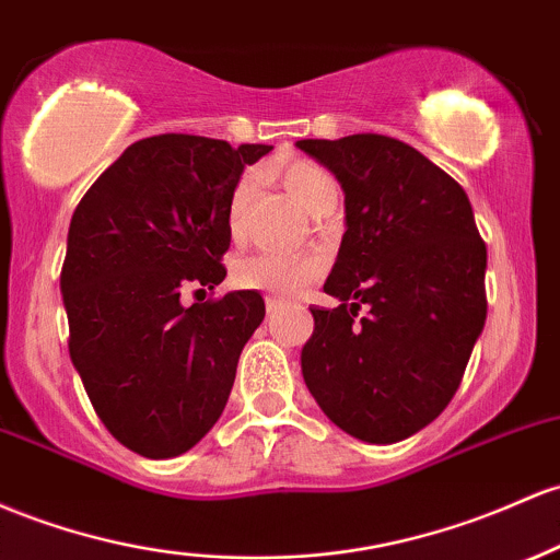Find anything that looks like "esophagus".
<instances>
[{"label":"esophagus","mask_w":560,"mask_h":560,"mask_svg":"<svg viewBox=\"0 0 560 560\" xmlns=\"http://www.w3.org/2000/svg\"><path fill=\"white\" fill-rule=\"evenodd\" d=\"M284 300L281 298H266V308H268V313H279L281 308H284Z\"/></svg>","instance_id":"1"}]
</instances>
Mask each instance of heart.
Listing matches in <instances>:
<instances>
[{
	"mask_svg": "<svg viewBox=\"0 0 560 560\" xmlns=\"http://www.w3.org/2000/svg\"><path fill=\"white\" fill-rule=\"evenodd\" d=\"M281 186L287 194L303 207L305 212L316 214L322 207L337 201V188L331 177L322 167L311 162H292L281 170ZM249 180H238L233 188L229 207V231L236 238L242 233V214L247 207ZM324 273V260L318 255L287 257L273 255V252H257V255L242 257L233 266V284L242 290L266 292L270 298H294L313 284Z\"/></svg>",
	"mask_w": 560,
	"mask_h": 560,
	"instance_id": "b5f03b06",
	"label": "heart"
}]
</instances>
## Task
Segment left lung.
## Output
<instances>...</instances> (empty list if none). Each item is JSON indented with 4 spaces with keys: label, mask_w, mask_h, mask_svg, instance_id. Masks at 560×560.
I'll return each instance as SVG.
<instances>
[{
    "label": "left lung",
    "mask_w": 560,
    "mask_h": 560,
    "mask_svg": "<svg viewBox=\"0 0 560 560\" xmlns=\"http://www.w3.org/2000/svg\"><path fill=\"white\" fill-rule=\"evenodd\" d=\"M346 190V233L311 308L303 377L353 439L396 444L452 401L487 322V244L463 186L388 135L298 140ZM364 310L361 317L358 311Z\"/></svg>",
    "instance_id": "obj_1"
}]
</instances>
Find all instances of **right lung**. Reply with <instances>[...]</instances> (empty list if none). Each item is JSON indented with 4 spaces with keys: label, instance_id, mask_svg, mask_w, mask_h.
<instances>
[{
    "label": "right lung",
    "instance_id": "obj_1",
    "mask_svg": "<svg viewBox=\"0 0 560 560\" xmlns=\"http://www.w3.org/2000/svg\"><path fill=\"white\" fill-rule=\"evenodd\" d=\"M268 151L153 135L73 210L60 270L71 361L108 433L149 459L177 457L210 433L266 316L252 290L194 305L180 294L225 279L233 188Z\"/></svg>",
    "mask_w": 560,
    "mask_h": 560
}]
</instances>
